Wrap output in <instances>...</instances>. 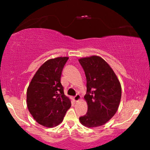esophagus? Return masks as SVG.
<instances>
[{
  "instance_id": "esophagus-1",
  "label": "esophagus",
  "mask_w": 150,
  "mask_h": 150,
  "mask_svg": "<svg viewBox=\"0 0 150 150\" xmlns=\"http://www.w3.org/2000/svg\"><path fill=\"white\" fill-rule=\"evenodd\" d=\"M74 99L76 102H78V101H79V100H81V96H80V94H76V95L74 96Z\"/></svg>"
}]
</instances>
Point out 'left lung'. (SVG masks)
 Wrapping results in <instances>:
<instances>
[{
    "label": "left lung",
    "instance_id": "1",
    "mask_svg": "<svg viewBox=\"0 0 150 150\" xmlns=\"http://www.w3.org/2000/svg\"><path fill=\"white\" fill-rule=\"evenodd\" d=\"M87 79L85 96L88 109L80 122L87 128L105 124L117 111L122 87L115 73L102 57L93 56L79 59Z\"/></svg>",
    "mask_w": 150,
    "mask_h": 150
}]
</instances>
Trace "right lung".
<instances>
[{"label":"right lung","mask_w":150,"mask_h":150,"mask_svg":"<svg viewBox=\"0 0 150 150\" xmlns=\"http://www.w3.org/2000/svg\"><path fill=\"white\" fill-rule=\"evenodd\" d=\"M68 59L59 57L46 61L35 74L27 88L28 109L42 126H58L71 106L70 99L64 94L61 83V72Z\"/></svg>","instance_id":"add662e5"}]
</instances>
